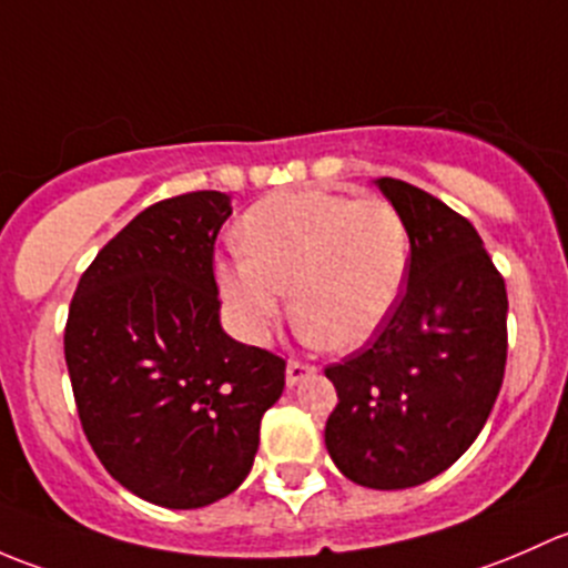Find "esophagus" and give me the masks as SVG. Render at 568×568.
Here are the masks:
<instances>
[{"label": "esophagus", "instance_id": "1", "mask_svg": "<svg viewBox=\"0 0 568 568\" xmlns=\"http://www.w3.org/2000/svg\"><path fill=\"white\" fill-rule=\"evenodd\" d=\"M308 374H314V366L312 364H303V361H290L286 364V385H297L301 379H306Z\"/></svg>", "mask_w": 568, "mask_h": 568}]
</instances>
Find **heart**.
<instances>
[{"label": "heart", "mask_w": 568, "mask_h": 568, "mask_svg": "<svg viewBox=\"0 0 568 568\" xmlns=\"http://www.w3.org/2000/svg\"><path fill=\"white\" fill-rule=\"evenodd\" d=\"M237 245L215 262V284L237 331L251 342L271 336L292 286L301 331L331 349L358 347L383 327L410 256L394 204L325 189L278 191L251 204Z\"/></svg>", "instance_id": "b5f03b06"}]
</instances>
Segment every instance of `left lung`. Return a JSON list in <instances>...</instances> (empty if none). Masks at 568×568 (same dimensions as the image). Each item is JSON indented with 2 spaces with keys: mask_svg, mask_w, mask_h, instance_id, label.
<instances>
[{
  "mask_svg": "<svg viewBox=\"0 0 568 568\" xmlns=\"http://www.w3.org/2000/svg\"><path fill=\"white\" fill-rule=\"evenodd\" d=\"M410 237L407 286L383 327L325 369V424L349 481L407 489L452 467L487 424L506 372V284L467 219L405 180H374Z\"/></svg>",
  "mask_w": 568,
  "mask_h": 568,
  "instance_id": "left-lung-1",
  "label": "left lung"
}]
</instances>
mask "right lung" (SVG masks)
Segmentation results:
<instances>
[{"label": "right lung", "instance_id": "1", "mask_svg": "<svg viewBox=\"0 0 568 568\" xmlns=\"http://www.w3.org/2000/svg\"><path fill=\"white\" fill-rule=\"evenodd\" d=\"M221 191L163 199L98 251L70 301L65 361L92 452L111 478L163 508L235 493L284 361L221 327L213 245Z\"/></svg>", "mask_w": 568, "mask_h": 568}]
</instances>
